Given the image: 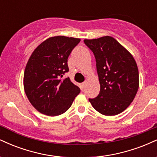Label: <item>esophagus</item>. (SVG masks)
Returning a JSON list of instances; mask_svg holds the SVG:
<instances>
[{
	"instance_id": "obj_1",
	"label": "esophagus",
	"mask_w": 157,
	"mask_h": 157,
	"mask_svg": "<svg viewBox=\"0 0 157 157\" xmlns=\"http://www.w3.org/2000/svg\"><path fill=\"white\" fill-rule=\"evenodd\" d=\"M85 86H86V82H82V83L80 84V88H81V89H82V90L84 89Z\"/></svg>"
}]
</instances>
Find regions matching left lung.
<instances>
[{
    "instance_id": "8db88e82",
    "label": "left lung",
    "mask_w": 157,
    "mask_h": 157,
    "mask_svg": "<svg viewBox=\"0 0 157 157\" xmlns=\"http://www.w3.org/2000/svg\"><path fill=\"white\" fill-rule=\"evenodd\" d=\"M94 53L100 91L89 99L94 109L106 116L122 112L134 100L139 88L137 65L133 56L109 36L84 40Z\"/></svg>"
}]
</instances>
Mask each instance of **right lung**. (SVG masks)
I'll return each mask as SVG.
<instances>
[{"label":"right lung","mask_w":157,"mask_h":157,"mask_svg":"<svg viewBox=\"0 0 157 157\" xmlns=\"http://www.w3.org/2000/svg\"><path fill=\"white\" fill-rule=\"evenodd\" d=\"M80 40L65 36L50 37L40 44L29 59L23 76L24 90L37 111L57 116L71 107L80 89L69 77L68 58Z\"/></svg>","instance_id":"right-lung-1"}]
</instances>
